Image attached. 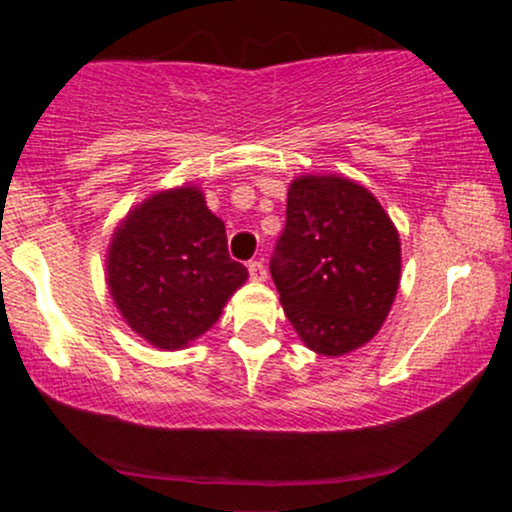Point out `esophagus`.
I'll list each match as a JSON object with an SVG mask.
<instances>
[{"instance_id": "obj_1", "label": "esophagus", "mask_w": 512, "mask_h": 512, "mask_svg": "<svg viewBox=\"0 0 512 512\" xmlns=\"http://www.w3.org/2000/svg\"><path fill=\"white\" fill-rule=\"evenodd\" d=\"M249 275H251V280H256V282H263L268 278V270H266V266H263V261H249Z\"/></svg>"}]
</instances>
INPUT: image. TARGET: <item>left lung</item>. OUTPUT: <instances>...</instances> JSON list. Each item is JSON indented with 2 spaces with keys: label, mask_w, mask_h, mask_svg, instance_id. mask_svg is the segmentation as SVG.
<instances>
[{
  "label": "left lung",
  "mask_w": 512,
  "mask_h": 512,
  "mask_svg": "<svg viewBox=\"0 0 512 512\" xmlns=\"http://www.w3.org/2000/svg\"><path fill=\"white\" fill-rule=\"evenodd\" d=\"M282 309L309 350L340 357L369 342L400 285V237L364 186L299 177L270 256Z\"/></svg>",
  "instance_id": "obj_1"
}]
</instances>
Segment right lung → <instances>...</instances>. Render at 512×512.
<instances>
[{
	"label": "right lung",
	"instance_id": "1",
	"mask_svg": "<svg viewBox=\"0 0 512 512\" xmlns=\"http://www.w3.org/2000/svg\"><path fill=\"white\" fill-rule=\"evenodd\" d=\"M246 275L227 251L225 225L196 186L141 203L114 232L107 256L114 304L162 350H179L206 333Z\"/></svg>",
	"mask_w": 512,
	"mask_h": 512
}]
</instances>
